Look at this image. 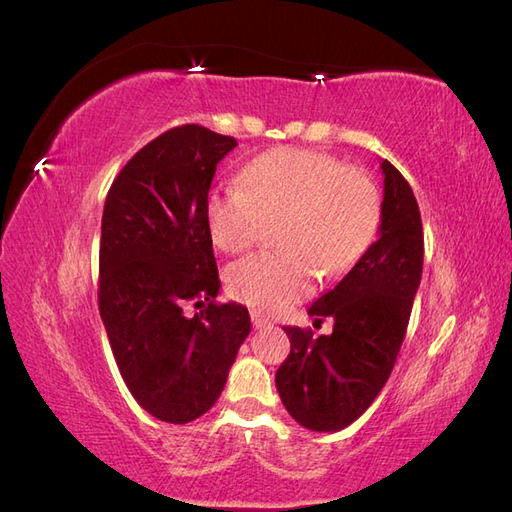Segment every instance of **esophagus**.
I'll return each instance as SVG.
<instances>
[{"label": "esophagus", "instance_id": "1", "mask_svg": "<svg viewBox=\"0 0 512 512\" xmlns=\"http://www.w3.org/2000/svg\"><path fill=\"white\" fill-rule=\"evenodd\" d=\"M252 327H254V329H269L271 322H269L267 318H262L260 314L254 312V314H252Z\"/></svg>", "mask_w": 512, "mask_h": 512}]
</instances>
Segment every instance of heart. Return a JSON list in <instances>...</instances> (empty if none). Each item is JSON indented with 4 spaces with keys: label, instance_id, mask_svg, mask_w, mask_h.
Listing matches in <instances>:
<instances>
[{
    "label": "heart",
    "instance_id": "obj_1",
    "mask_svg": "<svg viewBox=\"0 0 512 512\" xmlns=\"http://www.w3.org/2000/svg\"><path fill=\"white\" fill-rule=\"evenodd\" d=\"M243 185L215 188L205 215L213 243L239 254L277 228L282 252L252 254L228 269V290L265 316L284 314L314 290L318 269L348 273L376 241L382 203L359 168L312 149H275L247 164Z\"/></svg>",
    "mask_w": 512,
    "mask_h": 512
}]
</instances>
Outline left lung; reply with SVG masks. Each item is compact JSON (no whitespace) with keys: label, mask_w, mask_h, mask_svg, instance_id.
Segmentation results:
<instances>
[{"label":"left lung","mask_w":512,"mask_h":512,"mask_svg":"<svg viewBox=\"0 0 512 512\" xmlns=\"http://www.w3.org/2000/svg\"><path fill=\"white\" fill-rule=\"evenodd\" d=\"M384 200L378 241L309 316L333 318V333L312 337L284 327L290 354L275 374L288 414L312 431L354 423L389 380L406 337L423 273V222L410 183L382 160Z\"/></svg>","instance_id":"obj_1"}]
</instances>
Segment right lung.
<instances>
[{
    "label": "right lung",
    "instance_id": "add662e5",
    "mask_svg": "<svg viewBox=\"0 0 512 512\" xmlns=\"http://www.w3.org/2000/svg\"><path fill=\"white\" fill-rule=\"evenodd\" d=\"M232 136L185 123L153 138L106 194L98 305L117 367L151 416L183 425L213 408L250 335L220 290L205 205ZM208 305L192 319L188 302Z\"/></svg>",
    "mask_w": 512,
    "mask_h": 512
}]
</instances>
